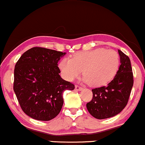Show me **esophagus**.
Listing matches in <instances>:
<instances>
[{
    "label": "esophagus",
    "instance_id": "1",
    "mask_svg": "<svg viewBox=\"0 0 145 145\" xmlns=\"http://www.w3.org/2000/svg\"><path fill=\"white\" fill-rule=\"evenodd\" d=\"M75 89H76V90H77V91H81L83 88L80 87V86H78V85H76L75 86Z\"/></svg>",
    "mask_w": 145,
    "mask_h": 145
}]
</instances>
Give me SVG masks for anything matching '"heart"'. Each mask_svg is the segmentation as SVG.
I'll return each instance as SVG.
<instances>
[{"label":"heart","mask_w":145,"mask_h":145,"mask_svg":"<svg viewBox=\"0 0 145 145\" xmlns=\"http://www.w3.org/2000/svg\"><path fill=\"white\" fill-rule=\"evenodd\" d=\"M119 65L120 56L116 51L98 48L78 52L71 60L63 58L58 67L66 80H74L83 69V80L93 87H100L114 78Z\"/></svg>","instance_id":"heart-1"}]
</instances>
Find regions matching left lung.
<instances>
[{
  "mask_svg": "<svg viewBox=\"0 0 145 145\" xmlns=\"http://www.w3.org/2000/svg\"><path fill=\"white\" fill-rule=\"evenodd\" d=\"M120 64L115 77L106 86L92 89L93 98L87 103V110L97 119H105L117 115L128 103L133 85L130 59L118 50Z\"/></svg>",
  "mask_w": 145,
  "mask_h": 145,
  "instance_id": "8db88e82",
  "label": "left lung"
}]
</instances>
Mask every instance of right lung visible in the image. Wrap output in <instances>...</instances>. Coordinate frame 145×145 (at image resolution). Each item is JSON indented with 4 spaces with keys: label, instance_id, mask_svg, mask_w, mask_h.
<instances>
[{
    "label": "right lung",
    "instance_id": "obj_1",
    "mask_svg": "<svg viewBox=\"0 0 145 145\" xmlns=\"http://www.w3.org/2000/svg\"><path fill=\"white\" fill-rule=\"evenodd\" d=\"M65 54L33 47L15 65L14 91L22 110L35 120L48 121L57 116L63 105V91L75 88L59 75L58 63Z\"/></svg>",
    "mask_w": 145,
    "mask_h": 145
}]
</instances>
